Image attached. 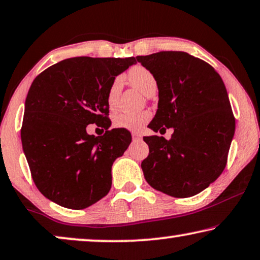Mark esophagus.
I'll use <instances>...</instances> for the list:
<instances>
[{"instance_id":"1","label":"esophagus","mask_w":260,"mask_h":260,"mask_svg":"<svg viewBox=\"0 0 260 260\" xmlns=\"http://www.w3.org/2000/svg\"><path fill=\"white\" fill-rule=\"evenodd\" d=\"M133 139H134V141H141L142 135L138 134V133H133Z\"/></svg>"}]
</instances>
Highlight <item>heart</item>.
I'll return each mask as SVG.
<instances>
[{
    "label": "heart",
    "instance_id": "b5f03b06",
    "mask_svg": "<svg viewBox=\"0 0 260 260\" xmlns=\"http://www.w3.org/2000/svg\"><path fill=\"white\" fill-rule=\"evenodd\" d=\"M130 84L144 93L145 96H150V93L157 89V81L153 75L142 66H136L127 74ZM123 84V78L121 76L116 77L108 90V105L111 110H114L117 105L119 93H121ZM151 114L149 111L139 112H119L114 117V125L118 129H124L129 131H139L143 126L149 122Z\"/></svg>",
    "mask_w": 260,
    "mask_h": 260
}]
</instances>
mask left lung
I'll use <instances>...</instances> for the list:
<instances>
[{"label":"left lung","mask_w":260,"mask_h":260,"mask_svg":"<svg viewBox=\"0 0 260 260\" xmlns=\"http://www.w3.org/2000/svg\"><path fill=\"white\" fill-rule=\"evenodd\" d=\"M157 81L158 109L149 127L174 129L170 139L144 137L149 156L142 170L160 192L186 198L205 190L225 169L236 121L221 77L184 51L137 56Z\"/></svg>","instance_id":"1"}]
</instances>
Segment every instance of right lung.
<instances>
[{
	"instance_id": "add662e5",
	"label": "right lung",
	"mask_w": 260,
	"mask_h": 260,
	"mask_svg": "<svg viewBox=\"0 0 260 260\" xmlns=\"http://www.w3.org/2000/svg\"><path fill=\"white\" fill-rule=\"evenodd\" d=\"M127 58H67L41 73L30 86L21 130L34 183L63 208L82 210L111 189V167L131 143V134L111 129L108 90L116 76L136 64ZM104 127L103 137L86 133Z\"/></svg>"
}]
</instances>
